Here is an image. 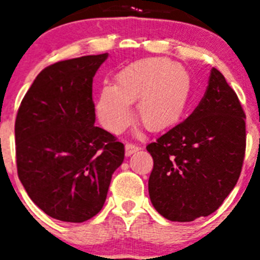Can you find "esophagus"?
<instances>
[{
    "label": "esophagus",
    "mask_w": 260,
    "mask_h": 260,
    "mask_svg": "<svg viewBox=\"0 0 260 260\" xmlns=\"http://www.w3.org/2000/svg\"><path fill=\"white\" fill-rule=\"evenodd\" d=\"M139 150H141V147L137 146V144H134V143H126V146H125L126 156L133 155V153H135L137 151H139Z\"/></svg>",
    "instance_id": "1"
}]
</instances>
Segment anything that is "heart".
I'll return each mask as SVG.
<instances>
[{
  "mask_svg": "<svg viewBox=\"0 0 260 260\" xmlns=\"http://www.w3.org/2000/svg\"><path fill=\"white\" fill-rule=\"evenodd\" d=\"M191 77L183 66L168 58H144L119 71L116 86L100 89L96 113L112 133L123 132L133 119L132 103L138 102V117L151 132L176 125L191 96Z\"/></svg>",
  "mask_w": 260,
  "mask_h": 260,
  "instance_id": "heart-1",
  "label": "heart"
}]
</instances>
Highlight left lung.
I'll return each instance as SVG.
<instances>
[{
  "label": "left lung",
  "mask_w": 260,
  "mask_h": 260,
  "mask_svg": "<svg viewBox=\"0 0 260 260\" xmlns=\"http://www.w3.org/2000/svg\"><path fill=\"white\" fill-rule=\"evenodd\" d=\"M237 95L217 69L191 114L147 146L153 158L148 192L171 221L215 212L237 183L246 150V123Z\"/></svg>",
  "instance_id": "1"
}]
</instances>
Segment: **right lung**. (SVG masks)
Instances as JSON below:
<instances>
[{"instance_id": "add662e5", "label": "right lung", "mask_w": 260, "mask_h": 260, "mask_svg": "<svg viewBox=\"0 0 260 260\" xmlns=\"http://www.w3.org/2000/svg\"><path fill=\"white\" fill-rule=\"evenodd\" d=\"M108 53L48 66L23 98L15 119L20 182L53 219L83 222L102 211L125 148L95 126L92 80Z\"/></svg>"}]
</instances>
